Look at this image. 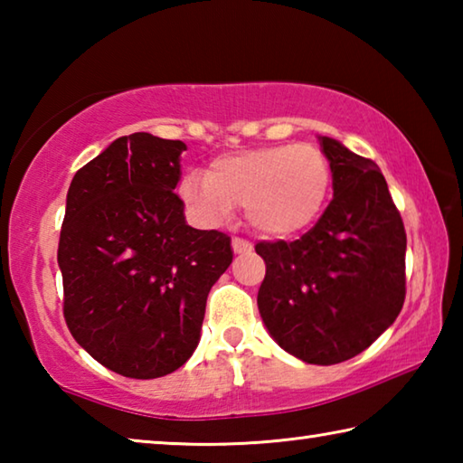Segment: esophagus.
<instances>
[{
	"mask_svg": "<svg viewBox=\"0 0 463 463\" xmlns=\"http://www.w3.org/2000/svg\"><path fill=\"white\" fill-rule=\"evenodd\" d=\"M253 247H250V242L249 241H245V239H239V237H234L232 239V250L237 255H241V253H247V250H250Z\"/></svg>",
	"mask_w": 463,
	"mask_h": 463,
	"instance_id": "esophagus-1",
	"label": "esophagus"
}]
</instances>
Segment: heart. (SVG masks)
I'll use <instances>...</instances> for the list:
<instances>
[{
    "label": "heart",
    "instance_id": "1",
    "mask_svg": "<svg viewBox=\"0 0 463 463\" xmlns=\"http://www.w3.org/2000/svg\"><path fill=\"white\" fill-rule=\"evenodd\" d=\"M331 192V165L312 145H271L222 155L208 175L187 171L179 198L203 224L245 206L247 222L268 237H292L317 221Z\"/></svg>",
    "mask_w": 463,
    "mask_h": 463
}]
</instances>
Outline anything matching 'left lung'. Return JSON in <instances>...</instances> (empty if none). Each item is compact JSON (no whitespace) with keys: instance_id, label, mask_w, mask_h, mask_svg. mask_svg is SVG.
<instances>
[{"instance_id":"8db88e82","label":"left lung","mask_w":463,"mask_h":463,"mask_svg":"<svg viewBox=\"0 0 463 463\" xmlns=\"http://www.w3.org/2000/svg\"><path fill=\"white\" fill-rule=\"evenodd\" d=\"M318 143L333 200L298 241L257 242L268 268L257 307L289 355L333 365L362 354L401 315L406 232L378 165L331 137Z\"/></svg>"}]
</instances>
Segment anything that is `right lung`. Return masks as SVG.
I'll return each instance as SVG.
<instances>
[{
    "mask_svg": "<svg viewBox=\"0 0 463 463\" xmlns=\"http://www.w3.org/2000/svg\"><path fill=\"white\" fill-rule=\"evenodd\" d=\"M182 140L135 132L77 171L59 239L65 320L108 370L153 380L198 347L210 288L232 261L231 237L185 222L174 194Z\"/></svg>",
    "mask_w": 463,
    "mask_h": 463,
    "instance_id": "1",
    "label": "right lung"
}]
</instances>
